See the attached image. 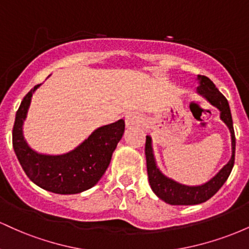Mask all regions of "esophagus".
<instances>
[{
  "instance_id": "1",
  "label": "esophagus",
  "mask_w": 249,
  "mask_h": 249,
  "mask_svg": "<svg viewBox=\"0 0 249 249\" xmlns=\"http://www.w3.org/2000/svg\"><path fill=\"white\" fill-rule=\"evenodd\" d=\"M141 119V116L137 115L136 112H130L125 116V123H126L127 126H133V125L139 124Z\"/></svg>"
}]
</instances>
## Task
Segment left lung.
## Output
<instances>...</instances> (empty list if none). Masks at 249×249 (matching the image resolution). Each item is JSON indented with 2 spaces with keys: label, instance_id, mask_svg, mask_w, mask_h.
Instances as JSON below:
<instances>
[{
  "label": "left lung",
  "instance_id": "8db88e82",
  "mask_svg": "<svg viewBox=\"0 0 249 249\" xmlns=\"http://www.w3.org/2000/svg\"><path fill=\"white\" fill-rule=\"evenodd\" d=\"M199 87L196 88V92L204 97L211 105L215 107L220 111V119L227 125L231 132V142H232V156L221 170L219 171L213 178H211L205 184L196 185V186H188V185L180 184L176 180L168 178L161 172L160 168L157 165L154 158L152 138L146 136L145 142V156H146V166L148 174V182L151 188L162 201L170 205H198L207 201L212 198L230 177L234 166L235 159V134H234L232 113H231L230 104L225 96L215 88L214 83L206 76L198 75Z\"/></svg>",
  "mask_w": 249,
  "mask_h": 249
}]
</instances>
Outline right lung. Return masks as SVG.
Instances as JSON below:
<instances>
[{
    "label": "right lung",
    "instance_id": "1",
    "mask_svg": "<svg viewBox=\"0 0 249 249\" xmlns=\"http://www.w3.org/2000/svg\"><path fill=\"white\" fill-rule=\"evenodd\" d=\"M42 84L31 89L16 112L13 147L22 168L34 184L57 194H77L93 187L110 165L113 151L122 139L125 122L96 128L78 146L63 154L39 153L28 145L23 124L31 97Z\"/></svg>",
    "mask_w": 249,
    "mask_h": 249
}]
</instances>
